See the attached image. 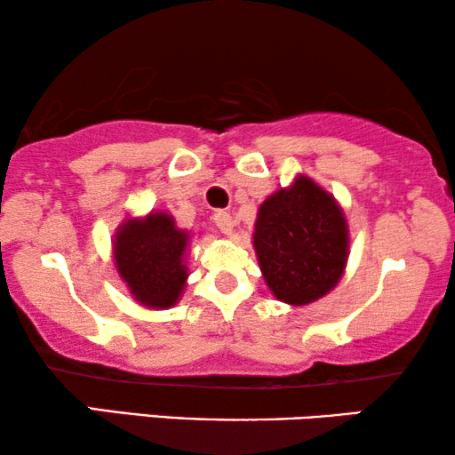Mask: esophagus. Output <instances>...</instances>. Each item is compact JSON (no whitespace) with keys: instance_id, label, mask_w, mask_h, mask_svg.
<instances>
[{"instance_id":"34e87169","label":"esophagus","mask_w":455,"mask_h":455,"mask_svg":"<svg viewBox=\"0 0 455 455\" xmlns=\"http://www.w3.org/2000/svg\"><path fill=\"white\" fill-rule=\"evenodd\" d=\"M213 221H215V226L220 228L221 234L232 235V232H234V220H232V215L226 213V211H217V213L213 215Z\"/></svg>"}]
</instances>
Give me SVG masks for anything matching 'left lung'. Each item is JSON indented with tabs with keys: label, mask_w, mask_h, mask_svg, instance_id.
<instances>
[{
	"label": "left lung",
	"mask_w": 455,
	"mask_h": 455,
	"mask_svg": "<svg viewBox=\"0 0 455 455\" xmlns=\"http://www.w3.org/2000/svg\"><path fill=\"white\" fill-rule=\"evenodd\" d=\"M254 251L277 300L294 307L335 288L347 259V226L331 195L300 176L260 204Z\"/></svg>",
	"instance_id": "left-lung-1"
}]
</instances>
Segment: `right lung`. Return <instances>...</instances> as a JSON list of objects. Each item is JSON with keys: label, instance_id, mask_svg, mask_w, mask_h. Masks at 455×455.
<instances>
[{"label": "right lung", "instance_id": "obj_1", "mask_svg": "<svg viewBox=\"0 0 455 455\" xmlns=\"http://www.w3.org/2000/svg\"><path fill=\"white\" fill-rule=\"evenodd\" d=\"M186 246L188 234L167 213L130 220L117 229L116 267L136 300L148 308H170L178 302L188 277L182 260Z\"/></svg>", "mask_w": 455, "mask_h": 455}]
</instances>
